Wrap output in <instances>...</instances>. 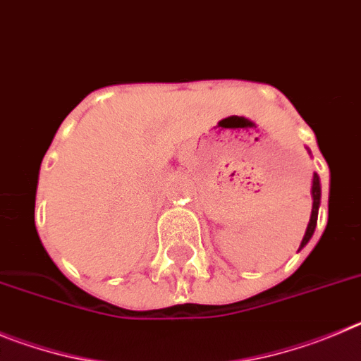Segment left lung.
Instances as JSON below:
<instances>
[{
  "label": "left lung",
  "instance_id": "8db88e82",
  "mask_svg": "<svg viewBox=\"0 0 361 361\" xmlns=\"http://www.w3.org/2000/svg\"><path fill=\"white\" fill-rule=\"evenodd\" d=\"M310 152V151H307ZM311 196H313V209H311V217H310V223H307V228L304 237H302V243L298 246V250H302L304 246L310 243V239L313 237L314 228H317V219H318V209H320V197H322V188H320V178L318 174H313V185H311Z\"/></svg>",
  "mask_w": 361,
  "mask_h": 361
}]
</instances>
